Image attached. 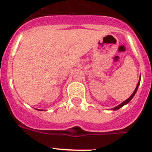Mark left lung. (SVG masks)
Listing matches in <instances>:
<instances>
[{"instance_id": "obj_1", "label": "left lung", "mask_w": 152, "mask_h": 152, "mask_svg": "<svg viewBox=\"0 0 152 152\" xmlns=\"http://www.w3.org/2000/svg\"><path fill=\"white\" fill-rule=\"evenodd\" d=\"M140 80H141V76H140V78H139V82H138V84H137V86H136V88H135V91H134V92L132 93V94L131 96H130L129 97L128 99H127V100H125V101H123V103H120V104H119V105H118L117 107H114V108L111 109V110H119V109H120V108H121V107H123V106L126 105V104H127V103H129L130 100H131L132 99V98H133V96H135V93H136L137 90H138V88H139V84H140Z\"/></svg>"}]
</instances>
